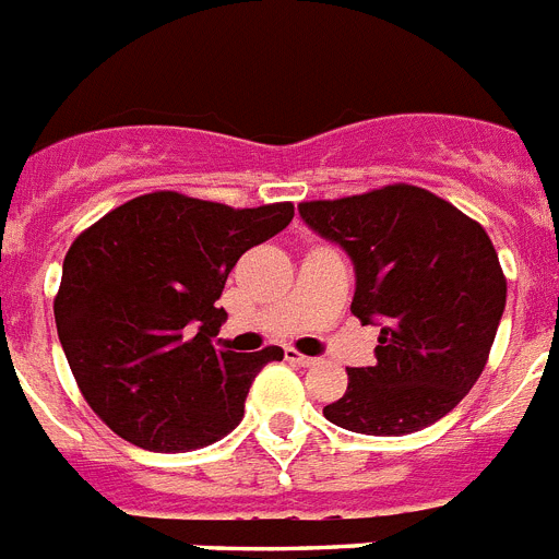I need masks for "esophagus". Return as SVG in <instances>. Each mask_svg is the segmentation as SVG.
<instances>
[{
  "mask_svg": "<svg viewBox=\"0 0 559 559\" xmlns=\"http://www.w3.org/2000/svg\"><path fill=\"white\" fill-rule=\"evenodd\" d=\"M285 359L290 361V365H297V367H313L317 365V359H313V356H302V353H297V350H285Z\"/></svg>",
  "mask_w": 559,
  "mask_h": 559,
  "instance_id": "1",
  "label": "esophagus"
}]
</instances>
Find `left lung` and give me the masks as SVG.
I'll return each mask as SVG.
<instances>
[{
	"label": "left lung",
	"mask_w": 559,
	"mask_h": 559,
	"mask_svg": "<svg viewBox=\"0 0 559 559\" xmlns=\"http://www.w3.org/2000/svg\"><path fill=\"white\" fill-rule=\"evenodd\" d=\"M299 217L350 257L353 317L381 328L376 361L347 370L328 421L361 436H407L447 416L478 381L507 308L484 228L404 183L299 203Z\"/></svg>",
	"instance_id": "obj_1"
}]
</instances>
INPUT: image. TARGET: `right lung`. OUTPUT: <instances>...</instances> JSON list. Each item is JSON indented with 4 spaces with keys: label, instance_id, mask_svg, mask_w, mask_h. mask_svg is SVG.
Masks as SVG:
<instances>
[{
    "label": "right lung",
    "instance_id": "add662e5",
    "mask_svg": "<svg viewBox=\"0 0 559 559\" xmlns=\"http://www.w3.org/2000/svg\"><path fill=\"white\" fill-rule=\"evenodd\" d=\"M290 217V203L228 209L155 192L79 234L61 269L56 328L81 393L123 441L200 450L242 421L251 381L283 347L217 350L228 317L217 299L237 260Z\"/></svg>",
    "mask_w": 559,
    "mask_h": 559
}]
</instances>
